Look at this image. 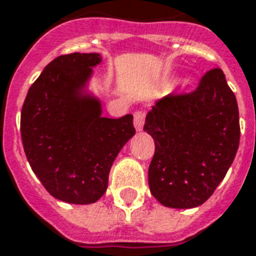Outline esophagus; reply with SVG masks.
I'll use <instances>...</instances> for the list:
<instances>
[{
    "instance_id": "esophagus-1",
    "label": "esophagus",
    "mask_w": 256,
    "mask_h": 256,
    "mask_svg": "<svg viewBox=\"0 0 256 256\" xmlns=\"http://www.w3.org/2000/svg\"><path fill=\"white\" fill-rule=\"evenodd\" d=\"M144 122H145V111L138 110L134 112V128L137 132H141L144 128Z\"/></svg>"
}]
</instances>
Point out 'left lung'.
I'll use <instances>...</instances> for the list:
<instances>
[{"label": "left lung", "mask_w": 256, "mask_h": 256, "mask_svg": "<svg viewBox=\"0 0 256 256\" xmlns=\"http://www.w3.org/2000/svg\"><path fill=\"white\" fill-rule=\"evenodd\" d=\"M144 130L154 140L148 172L152 196L166 208L202 205L225 178L239 148V108L224 72L209 70L196 90L158 100Z\"/></svg>", "instance_id": "1"}]
</instances>
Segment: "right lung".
Listing matches in <instances>:
<instances>
[{
	"mask_svg": "<svg viewBox=\"0 0 256 256\" xmlns=\"http://www.w3.org/2000/svg\"><path fill=\"white\" fill-rule=\"evenodd\" d=\"M98 52L56 56L28 90L20 119L34 174L51 196L76 205L102 198L123 145L136 134L133 115L102 116L99 99L85 94Z\"/></svg>",
	"mask_w": 256,
	"mask_h": 256,
	"instance_id": "right-lung-1",
	"label": "right lung"
}]
</instances>
